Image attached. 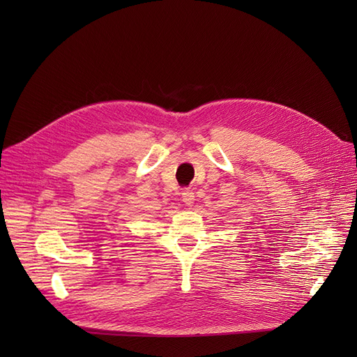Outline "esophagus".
I'll list each match as a JSON object with an SVG mask.
<instances>
[{
    "label": "esophagus",
    "mask_w": 357,
    "mask_h": 357,
    "mask_svg": "<svg viewBox=\"0 0 357 357\" xmlns=\"http://www.w3.org/2000/svg\"><path fill=\"white\" fill-rule=\"evenodd\" d=\"M193 199H195V193H193V192L189 190V189L183 190V193H181V201L185 202V204L188 205V207H192Z\"/></svg>",
    "instance_id": "esophagus-1"
}]
</instances>
